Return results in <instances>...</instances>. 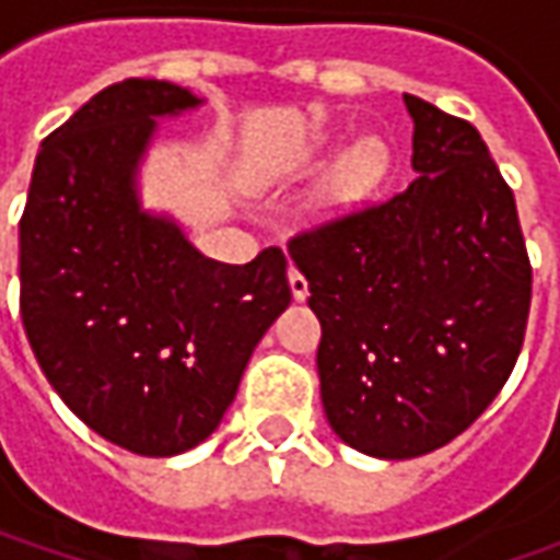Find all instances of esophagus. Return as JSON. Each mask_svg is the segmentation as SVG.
<instances>
[{"label":"esophagus","instance_id":"34e87169","mask_svg":"<svg viewBox=\"0 0 560 560\" xmlns=\"http://www.w3.org/2000/svg\"><path fill=\"white\" fill-rule=\"evenodd\" d=\"M290 290L295 302H305V295H308V280H305L302 270L290 268Z\"/></svg>","mask_w":560,"mask_h":560}]
</instances>
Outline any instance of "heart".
<instances>
[{
	"instance_id": "obj_1",
	"label": "heart",
	"mask_w": 560,
	"mask_h": 560,
	"mask_svg": "<svg viewBox=\"0 0 560 560\" xmlns=\"http://www.w3.org/2000/svg\"><path fill=\"white\" fill-rule=\"evenodd\" d=\"M386 149L380 140H361L349 149L330 174V196L336 202H355L371 192L386 174Z\"/></svg>"
}]
</instances>
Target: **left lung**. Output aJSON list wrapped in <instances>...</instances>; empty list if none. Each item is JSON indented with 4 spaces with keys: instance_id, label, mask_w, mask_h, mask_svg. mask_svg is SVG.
Instances as JSON below:
<instances>
[{
    "instance_id": "1",
    "label": "left lung",
    "mask_w": 560,
    "mask_h": 560,
    "mask_svg": "<svg viewBox=\"0 0 560 560\" xmlns=\"http://www.w3.org/2000/svg\"><path fill=\"white\" fill-rule=\"evenodd\" d=\"M405 108L408 189L290 240L320 320L324 415L389 462L483 415L517 364L533 292L514 192L477 127L408 93Z\"/></svg>"
}]
</instances>
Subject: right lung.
<instances>
[{
    "instance_id": "right-lung-1",
    "label": "right lung",
    "mask_w": 560,
    "mask_h": 560,
    "mask_svg": "<svg viewBox=\"0 0 560 560\" xmlns=\"http://www.w3.org/2000/svg\"><path fill=\"white\" fill-rule=\"evenodd\" d=\"M202 98L120 80L52 130L21 214V320L61 401L120 448L167 458L208 440L258 339L290 305L287 255L205 258L140 208L137 167L164 115Z\"/></svg>"
}]
</instances>
